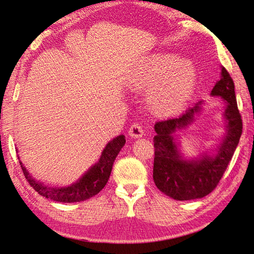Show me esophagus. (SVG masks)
Segmentation results:
<instances>
[{
  "instance_id": "obj_1",
  "label": "esophagus",
  "mask_w": 254,
  "mask_h": 254,
  "mask_svg": "<svg viewBox=\"0 0 254 254\" xmlns=\"http://www.w3.org/2000/svg\"><path fill=\"white\" fill-rule=\"evenodd\" d=\"M128 135H130L132 138H139L144 135V131L143 127L139 126L138 123H133L130 130H128Z\"/></svg>"
}]
</instances>
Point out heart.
Returning <instances> with one entry per match:
<instances>
[{"instance_id": "obj_1", "label": "heart", "mask_w": 254, "mask_h": 254, "mask_svg": "<svg viewBox=\"0 0 254 254\" xmlns=\"http://www.w3.org/2000/svg\"><path fill=\"white\" fill-rule=\"evenodd\" d=\"M196 83L193 64L172 53L152 55L138 64L128 77L132 91L147 90V104L155 115L168 117L187 105Z\"/></svg>"}]
</instances>
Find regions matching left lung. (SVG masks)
Listing matches in <instances>:
<instances>
[{
	"instance_id": "8db88e82",
	"label": "left lung",
	"mask_w": 254,
	"mask_h": 254,
	"mask_svg": "<svg viewBox=\"0 0 254 254\" xmlns=\"http://www.w3.org/2000/svg\"><path fill=\"white\" fill-rule=\"evenodd\" d=\"M220 68V78L210 96L220 97L225 102L223 117L226 132L214 149L187 157L176 134L191 126L195 116L203 110V101L179 118L155 124L154 182L161 192L177 201L201 198L212 192L222 179L239 143L242 120L237 107L235 84L226 68Z\"/></svg>"
}]
</instances>
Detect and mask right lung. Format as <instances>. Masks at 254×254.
I'll list each match as a JSON object with an SVG mask.
<instances>
[{"instance_id": "add662e5", "label": "right lung", "mask_w": 254, "mask_h": 254, "mask_svg": "<svg viewBox=\"0 0 254 254\" xmlns=\"http://www.w3.org/2000/svg\"><path fill=\"white\" fill-rule=\"evenodd\" d=\"M126 144V136L119 135L111 141L108 142L106 147L101 152L100 158L96 164L84 172L83 176L78 180L69 186L56 187L47 186L44 182L36 180L28 170L26 169L24 164L19 160V164L25 178L28 180L29 185L35 189V191L46 198H50L52 201L62 202V203H74L82 202L85 199L93 197L98 194L107 185L108 180L112 170V165L115 159L120 153L121 148ZM19 159V157H18Z\"/></svg>"}]
</instances>
